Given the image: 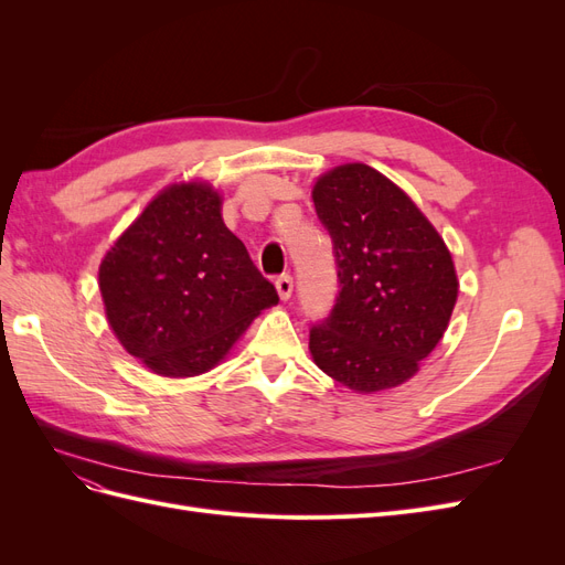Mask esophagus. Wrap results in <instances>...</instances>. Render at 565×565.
I'll list each match as a JSON object with an SVG mask.
<instances>
[{"mask_svg": "<svg viewBox=\"0 0 565 565\" xmlns=\"http://www.w3.org/2000/svg\"><path fill=\"white\" fill-rule=\"evenodd\" d=\"M276 289H278V297H280L282 301H287L289 297H292V278H289V276H280V278L276 280Z\"/></svg>", "mask_w": 565, "mask_h": 565, "instance_id": "1", "label": "esophagus"}]
</instances>
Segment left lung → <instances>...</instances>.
<instances>
[{
	"label": "left lung",
	"mask_w": 565,
	"mask_h": 565,
	"mask_svg": "<svg viewBox=\"0 0 565 565\" xmlns=\"http://www.w3.org/2000/svg\"><path fill=\"white\" fill-rule=\"evenodd\" d=\"M311 198L341 285L332 316L311 330L313 363L355 393L396 388L448 330L452 254L413 198L363 162L320 174Z\"/></svg>",
	"instance_id": "obj_1"
}]
</instances>
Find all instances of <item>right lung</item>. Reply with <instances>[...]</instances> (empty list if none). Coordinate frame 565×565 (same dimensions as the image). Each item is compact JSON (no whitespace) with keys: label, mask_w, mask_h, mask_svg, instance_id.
<instances>
[{"label":"right lung","mask_w":565,"mask_h":565,"mask_svg":"<svg viewBox=\"0 0 565 565\" xmlns=\"http://www.w3.org/2000/svg\"><path fill=\"white\" fill-rule=\"evenodd\" d=\"M210 181L152 198L98 266L106 318L122 349L160 377L216 367L278 292L221 216Z\"/></svg>","instance_id":"right-lung-1"}]
</instances>
